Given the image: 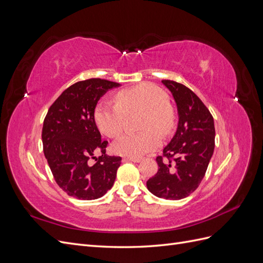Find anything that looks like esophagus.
Returning <instances> with one entry per match:
<instances>
[{
	"label": "esophagus",
	"instance_id": "1",
	"mask_svg": "<svg viewBox=\"0 0 263 263\" xmlns=\"http://www.w3.org/2000/svg\"><path fill=\"white\" fill-rule=\"evenodd\" d=\"M123 161L140 162V161H141V158H140V157H125V158H123Z\"/></svg>",
	"mask_w": 263,
	"mask_h": 263
}]
</instances>
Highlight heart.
Returning a JSON list of instances; mask_svg holds the SVG:
<instances>
[{
	"instance_id": "heart-1",
	"label": "heart",
	"mask_w": 263,
	"mask_h": 263,
	"mask_svg": "<svg viewBox=\"0 0 263 263\" xmlns=\"http://www.w3.org/2000/svg\"><path fill=\"white\" fill-rule=\"evenodd\" d=\"M116 103L101 101L94 109V121L99 130L108 138H116L124 128L125 117L134 112H144L139 134H126L113 145L114 153L127 157H141L161 144L160 133L169 135L176 123L169 97L151 83H141L118 92Z\"/></svg>"
}]
</instances>
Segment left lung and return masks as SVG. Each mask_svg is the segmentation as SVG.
<instances>
[{"label":"left lung","instance_id":"1","mask_svg":"<svg viewBox=\"0 0 263 263\" xmlns=\"http://www.w3.org/2000/svg\"><path fill=\"white\" fill-rule=\"evenodd\" d=\"M177 103L178 128L163 155L157 157L158 172L147 189L165 200H181L200 185L215 147L214 119L209 108L189 87L162 80Z\"/></svg>","mask_w":263,"mask_h":263}]
</instances>
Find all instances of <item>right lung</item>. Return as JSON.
Returning <instances> with one entry per match:
<instances>
[{
	"mask_svg": "<svg viewBox=\"0 0 263 263\" xmlns=\"http://www.w3.org/2000/svg\"><path fill=\"white\" fill-rule=\"evenodd\" d=\"M117 86L99 78L79 81L61 93L45 117V157L57 184L78 200H97L115 182L122 158L105 154L108 142L101 139L94 109L101 97Z\"/></svg>",
	"mask_w": 263,
	"mask_h": 263,
	"instance_id": "obj_1",
	"label": "right lung"
}]
</instances>
